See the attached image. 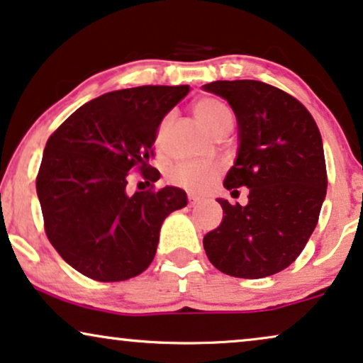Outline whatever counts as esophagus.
I'll return each instance as SVG.
<instances>
[{
  "mask_svg": "<svg viewBox=\"0 0 363 363\" xmlns=\"http://www.w3.org/2000/svg\"><path fill=\"white\" fill-rule=\"evenodd\" d=\"M187 199H189V206L191 208H194V206H197L199 204V197H197L196 194H192V192H189V194H187Z\"/></svg>",
  "mask_w": 363,
  "mask_h": 363,
  "instance_id": "1",
  "label": "esophagus"
}]
</instances>
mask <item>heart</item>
Listing matches in <instances>:
<instances>
[{
	"label": "heart",
	"mask_w": 363,
	"mask_h": 363,
	"mask_svg": "<svg viewBox=\"0 0 363 363\" xmlns=\"http://www.w3.org/2000/svg\"><path fill=\"white\" fill-rule=\"evenodd\" d=\"M194 113L197 121L208 127L211 132L218 134L224 127H231L233 113L226 104L213 97L196 100ZM223 171V164L214 162H181L169 172V181L172 184L186 187V189L201 191L209 186Z\"/></svg>",
	"instance_id": "heart-1"
}]
</instances>
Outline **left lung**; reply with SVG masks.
Returning <instances> with one entry per match:
<instances>
[{
  "label": "left lung",
  "mask_w": 363,
  "mask_h": 363,
  "mask_svg": "<svg viewBox=\"0 0 363 363\" xmlns=\"http://www.w3.org/2000/svg\"><path fill=\"white\" fill-rule=\"evenodd\" d=\"M204 90L226 99L240 127V152L224 179L247 187V204L218 199L223 223L204 236L219 272L258 279L288 268L318 223L327 164L315 118L293 95L259 80H219Z\"/></svg>",
  "instance_id": "left-lung-1"
}]
</instances>
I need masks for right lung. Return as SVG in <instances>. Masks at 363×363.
Segmentation results:
<instances>
[{
	"mask_svg": "<svg viewBox=\"0 0 363 363\" xmlns=\"http://www.w3.org/2000/svg\"><path fill=\"white\" fill-rule=\"evenodd\" d=\"M189 85H142L108 91L77 108L50 135L36 192L45 233L72 268L97 281H123L149 268L159 231L187 204L179 187L155 189L149 164L166 113ZM149 190L126 192L132 172Z\"/></svg>",
	"mask_w": 363,
	"mask_h": 363,
	"instance_id": "1",
	"label": "right lung"
}]
</instances>
